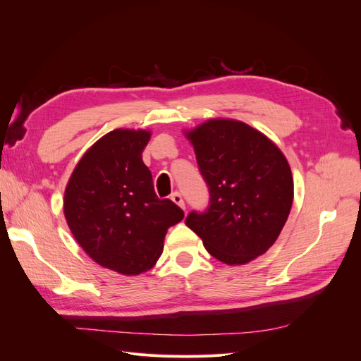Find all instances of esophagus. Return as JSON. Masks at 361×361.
<instances>
[{"label":"esophagus","mask_w":361,"mask_h":361,"mask_svg":"<svg viewBox=\"0 0 361 361\" xmlns=\"http://www.w3.org/2000/svg\"><path fill=\"white\" fill-rule=\"evenodd\" d=\"M171 200L174 202V203H176L178 206H180L182 207V209L185 211V202H183V199H182V194L180 192H173L171 194Z\"/></svg>","instance_id":"1"}]
</instances>
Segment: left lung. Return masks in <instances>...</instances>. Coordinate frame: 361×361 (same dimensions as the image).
I'll return each instance as SVG.
<instances>
[{"mask_svg":"<svg viewBox=\"0 0 361 361\" xmlns=\"http://www.w3.org/2000/svg\"><path fill=\"white\" fill-rule=\"evenodd\" d=\"M209 191L204 211L185 224L227 265H243L276 243L293 200L290 167L259 130L235 120H207L187 134Z\"/></svg>","mask_w":361,"mask_h":361,"instance_id":"left-lung-1","label":"left lung"}]
</instances>
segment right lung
<instances>
[{"label":"right lung","mask_w":361,"mask_h":361,"mask_svg":"<svg viewBox=\"0 0 361 361\" xmlns=\"http://www.w3.org/2000/svg\"><path fill=\"white\" fill-rule=\"evenodd\" d=\"M150 133L116 129L85 152L64 192V216L82 250L97 264L125 276L150 269L169 227L183 211L159 200L141 154Z\"/></svg>","instance_id":"right-lung-1"}]
</instances>
